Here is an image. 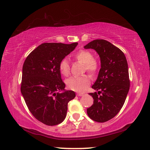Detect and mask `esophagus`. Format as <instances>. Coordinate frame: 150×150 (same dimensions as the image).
I'll use <instances>...</instances> for the list:
<instances>
[{
	"mask_svg": "<svg viewBox=\"0 0 150 150\" xmlns=\"http://www.w3.org/2000/svg\"><path fill=\"white\" fill-rule=\"evenodd\" d=\"M77 96H79V97H82V96H84V93H77Z\"/></svg>",
	"mask_w": 150,
	"mask_h": 150,
	"instance_id": "esophagus-1",
	"label": "esophagus"
}]
</instances>
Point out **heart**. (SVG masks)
I'll return each instance as SVG.
<instances>
[{
  "mask_svg": "<svg viewBox=\"0 0 150 150\" xmlns=\"http://www.w3.org/2000/svg\"><path fill=\"white\" fill-rule=\"evenodd\" d=\"M75 59L84 64L86 70L91 77H93L98 71V63L93 59V55L88 50H81L75 55ZM59 71L65 77L68 76L70 66L68 60L63 59L59 63ZM66 85L70 90L77 92H82L90 84V79L87 75L71 77L66 80Z\"/></svg>",
  "mask_w": 150,
  "mask_h": 150,
  "instance_id": "obj_1",
  "label": "heart"
}]
</instances>
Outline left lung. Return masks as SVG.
Masks as SVG:
<instances>
[{
	"label": "left lung",
	"instance_id": "obj_1",
	"mask_svg": "<svg viewBox=\"0 0 150 150\" xmlns=\"http://www.w3.org/2000/svg\"><path fill=\"white\" fill-rule=\"evenodd\" d=\"M84 47L95 50L100 57L101 67L92 86L98 92L89 93L94 101L87 113L96 122H106L119 112L128 93V62L122 51L106 40H94Z\"/></svg>",
	"mask_w": 150,
	"mask_h": 150
}]
</instances>
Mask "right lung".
I'll use <instances>...</instances> for the list:
<instances>
[{
    "instance_id": "right-lung-1",
    "label": "right lung",
    "mask_w": 150,
    "mask_h": 150,
    "mask_svg": "<svg viewBox=\"0 0 150 150\" xmlns=\"http://www.w3.org/2000/svg\"><path fill=\"white\" fill-rule=\"evenodd\" d=\"M77 44L43 43L24 62L21 93L31 114L46 125L61 123L66 116L68 103L75 97L74 91L64 90L59 63Z\"/></svg>"
}]
</instances>
